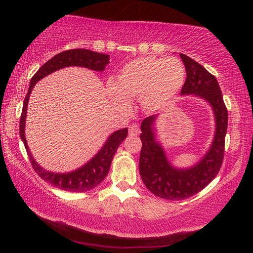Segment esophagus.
I'll use <instances>...</instances> for the list:
<instances>
[{
	"mask_svg": "<svg viewBox=\"0 0 253 253\" xmlns=\"http://www.w3.org/2000/svg\"><path fill=\"white\" fill-rule=\"evenodd\" d=\"M128 130H129L130 136H137L140 133V128H139L138 124H132V125H130L129 128H128Z\"/></svg>",
	"mask_w": 253,
	"mask_h": 253,
	"instance_id": "esophagus-1",
	"label": "esophagus"
}]
</instances>
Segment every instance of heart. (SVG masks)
Returning <instances> with one entry per match:
<instances>
[{"label":"heart","mask_w":253,"mask_h":253,"mask_svg":"<svg viewBox=\"0 0 253 253\" xmlns=\"http://www.w3.org/2000/svg\"><path fill=\"white\" fill-rule=\"evenodd\" d=\"M186 69L178 58L144 56L128 62L109 84L113 103L126 107L128 100L139 98L142 109L158 111L168 105L184 85Z\"/></svg>","instance_id":"heart-1"}]
</instances>
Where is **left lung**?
<instances>
[{"label": "left lung", "instance_id": "obj_1", "mask_svg": "<svg viewBox=\"0 0 253 253\" xmlns=\"http://www.w3.org/2000/svg\"><path fill=\"white\" fill-rule=\"evenodd\" d=\"M180 57L187 74L180 93L201 96L212 105L216 131L211 149L195 168L177 169L166 160L162 147L154 141L152 125L155 116H149L142 121V148L139 159L140 176L143 184L153 195L171 201L184 200L197 195L215 178L224 160L228 123L227 107L215 76L189 56L180 53Z\"/></svg>", "mask_w": 253, "mask_h": 253}]
</instances>
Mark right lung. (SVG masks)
<instances>
[{
  "label": "right lung",
  "mask_w": 253,
  "mask_h": 253,
  "mask_svg": "<svg viewBox=\"0 0 253 253\" xmlns=\"http://www.w3.org/2000/svg\"><path fill=\"white\" fill-rule=\"evenodd\" d=\"M110 55L103 54V53L93 52L87 49H74L67 50L62 53H58L55 56H53L51 60L43 64L30 80V85L28 89L26 98L24 100L23 111H21L20 122H19V133L20 138L23 140L26 151L28 153V158L32 165V169L36 173L39 175L44 181L49 182L50 185L54 186L58 189L71 191V192H84L93 189L102 182L106 175L109 174L111 168L112 160L114 158L115 152L117 151L120 144L124 141V139L127 137L128 129L123 128L115 131L113 135L107 139L106 143L102 148L99 153L90 161L89 163L84 165L82 169L74 170L68 174H55L43 169L41 166L36 163V161L32 159V155L29 151L28 144L25 137V122L27 114V105H28L29 94L32 88L37 82L45 77L57 69L67 67V66H82L87 67L93 71L102 72L104 69L106 64H109Z\"/></svg>",
  "instance_id": "right-lung-1"
}]
</instances>
